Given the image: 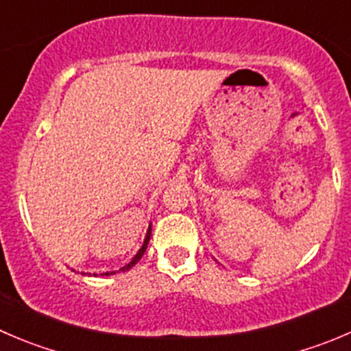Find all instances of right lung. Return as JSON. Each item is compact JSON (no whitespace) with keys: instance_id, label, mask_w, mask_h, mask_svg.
I'll return each instance as SVG.
<instances>
[{"instance_id":"obj_1","label":"right lung","mask_w":351,"mask_h":351,"mask_svg":"<svg viewBox=\"0 0 351 351\" xmlns=\"http://www.w3.org/2000/svg\"><path fill=\"white\" fill-rule=\"evenodd\" d=\"M149 238H151V226H149V229H147V234H146V239H144V244H143V247H141V250L137 251V254H136V256L132 258V261H130V263H127L125 267H122V268H120L119 271H125V270H129L130 267H134V265H136L137 261H139L141 258H143V254L146 253V247H147V244H149ZM113 274H115V271H112V274H108V271H107V274H101V275H113Z\"/></svg>"}]
</instances>
